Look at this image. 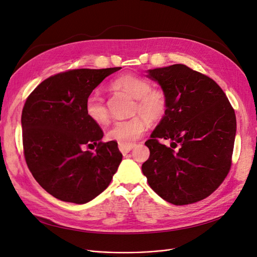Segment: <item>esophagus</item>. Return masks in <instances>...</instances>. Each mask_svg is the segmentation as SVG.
<instances>
[{"mask_svg": "<svg viewBox=\"0 0 257 257\" xmlns=\"http://www.w3.org/2000/svg\"><path fill=\"white\" fill-rule=\"evenodd\" d=\"M135 147V145H130V146H122V145H119V149L120 151L122 152L123 155H125L126 153H128L133 148Z\"/></svg>", "mask_w": 257, "mask_h": 257, "instance_id": "obj_1", "label": "esophagus"}]
</instances>
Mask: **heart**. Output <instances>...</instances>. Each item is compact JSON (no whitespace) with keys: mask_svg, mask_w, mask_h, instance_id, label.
I'll list each match as a JSON object with an SVG mask.
<instances>
[{"mask_svg":"<svg viewBox=\"0 0 257 257\" xmlns=\"http://www.w3.org/2000/svg\"><path fill=\"white\" fill-rule=\"evenodd\" d=\"M112 85L135 98L133 113L137 115L126 120L115 121L107 131L108 141L116 142L122 146H130L143 135L147 127V121L155 124L164 118L168 109V97L161 89H152L150 81L136 75H123L116 78ZM85 114L99 125L109 121L103 97L91 94L85 100Z\"/></svg>","mask_w":257,"mask_h":257,"instance_id":"1","label":"heart"}]
</instances>
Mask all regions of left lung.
<instances>
[{"mask_svg":"<svg viewBox=\"0 0 257 257\" xmlns=\"http://www.w3.org/2000/svg\"><path fill=\"white\" fill-rule=\"evenodd\" d=\"M168 109L145 145L142 166L151 189L177 206L208 197L227 176L236 136L235 111L214 80L183 64L148 69ZM159 138L172 140L170 147Z\"/></svg>","mask_w":257,"mask_h":257,"instance_id":"left-lung-1","label":"left lung"}]
</instances>
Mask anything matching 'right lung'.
Masks as SVG:
<instances>
[{"instance_id":"obj_1","label":"right lung","mask_w":257,"mask_h":257,"mask_svg":"<svg viewBox=\"0 0 257 257\" xmlns=\"http://www.w3.org/2000/svg\"><path fill=\"white\" fill-rule=\"evenodd\" d=\"M121 67L80 68L49 77L27 98L21 125L25 158L35 180L50 195L85 204L111 182L122 161L115 142L85 114V100ZM97 146L95 154L85 148Z\"/></svg>"}]
</instances>
